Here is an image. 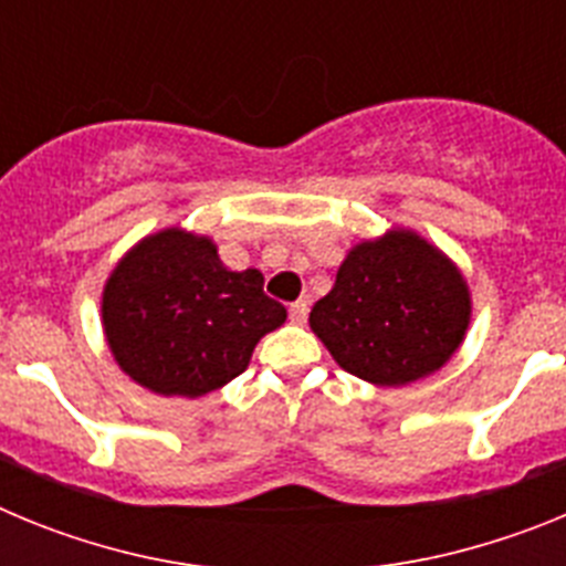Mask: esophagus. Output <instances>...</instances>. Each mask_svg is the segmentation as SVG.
Listing matches in <instances>:
<instances>
[{
  "label": "esophagus",
  "mask_w": 566,
  "mask_h": 566,
  "mask_svg": "<svg viewBox=\"0 0 566 566\" xmlns=\"http://www.w3.org/2000/svg\"><path fill=\"white\" fill-rule=\"evenodd\" d=\"M289 317H292L294 326H303L308 317V303L306 300H297V303H292V308H289Z\"/></svg>",
  "instance_id": "1"
}]
</instances>
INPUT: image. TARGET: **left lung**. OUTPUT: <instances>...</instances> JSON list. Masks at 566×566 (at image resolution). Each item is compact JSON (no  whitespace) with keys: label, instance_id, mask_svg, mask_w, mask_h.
Instances as JSON below:
<instances>
[{"label":"left lung","instance_id":"left-lung-1","mask_svg":"<svg viewBox=\"0 0 566 566\" xmlns=\"http://www.w3.org/2000/svg\"><path fill=\"white\" fill-rule=\"evenodd\" d=\"M308 323L345 371L397 388L453 357L468 332L470 292L439 249L394 229L348 252Z\"/></svg>","mask_w":566,"mask_h":566}]
</instances>
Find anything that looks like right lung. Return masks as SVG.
Returning a JSON list of instances; mask_svg holds the SVG:
<instances>
[{
	"instance_id": "right-lung-1",
	"label": "right lung",
	"mask_w": 566,
	"mask_h": 566,
	"mask_svg": "<svg viewBox=\"0 0 566 566\" xmlns=\"http://www.w3.org/2000/svg\"><path fill=\"white\" fill-rule=\"evenodd\" d=\"M115 363L164 397H203L247 371L286 308L258 269L229 272L209 238L164 229L113 269L102 297Z\"/></svg>"
}]
</instances>
